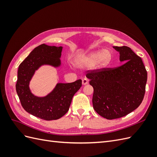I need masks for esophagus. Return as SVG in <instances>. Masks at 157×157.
Segmentation results:
<instances>
[{"instance_id":"esophagus-1","label":"esophagus","mask_w":157,"mask_h":157,"mask_svg":"<svg viewBox=\"0 0 157 157\" xmlns=\"http://www.w3.org/2000/svg\"><path fill=\"white\" fill-rule=\"evenodd\" d=\"M82 85H86L88 83V80L86 78H84L82 79Z\"/></svg>"}]
</instances>
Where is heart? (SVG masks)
<instances>
[{"label": "heart", "instance_id": "heart-1", "mask_svg": "<svg viewBox=\"0 0 157 157\" xmlns=\"http://www.w3.org/2000/svg\"><path fill=\"white\" fill-rule=\"evenodd\" d=\"M113 59V53L109 50L94 51L76 61V65L80 68H90L94 66L96 70L107 67Z\"/></svg>", "mask_w": 157, "mask_h": 157}]
</instances>
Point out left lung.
I'll return each mask as SVG.
<instances>
[{
  "mask_svg": "<svg viewBox=\"0 0 157 157\" xmlns=\"http://www.w3.org/2000/svg\"><path fill=\"white\" fill-rule=\"evenodd\" d=\"M125 62L115 69L86 75L94 88V110L109 120L127 115L140 106L145 92L147 73L141 58L128 46H113Z\"/></svg>",
  "mask_w": 157,
  "mask_h": 157,
  "instance_id": "left-lung-1",
  "label": "left lung"
}]
</instances>
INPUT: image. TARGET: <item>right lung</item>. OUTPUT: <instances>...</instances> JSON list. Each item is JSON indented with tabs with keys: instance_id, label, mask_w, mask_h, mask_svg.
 Segmentation results:
<instances>
[{
	"instance_id": "add662e5",
	"label": "right lung",
	"mask_w": 157,
	"mask_h": 157,
	"mask_svg": "<svg viewBox=\"0 0 157 157\" xmlns=\"http://www.w3.org/2000/svg\"><path fill=\"white\" fill-rule=\"evenodd\" d=\"M62 49V46L42 44L36 47L18 68L16 88L21 105L27 113L43 120H57L65 115L75 94L82 86V80L79 79L71 83H57L44 97L31 92L29 83L35 71L42 65L60 67Z\"/></svg>"
}]
</instances>
